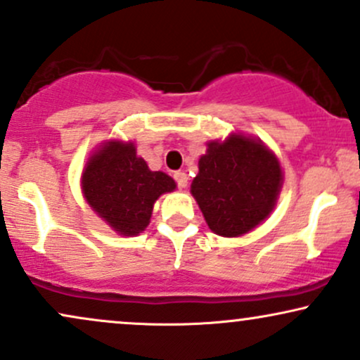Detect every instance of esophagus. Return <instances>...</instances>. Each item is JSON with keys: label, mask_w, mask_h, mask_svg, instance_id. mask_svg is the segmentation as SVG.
I'll list each match as a JSON object with an SVG mask.
<instances>
[{"label": "esophagus", "mask_w": 360, "mask_h": 360, "mask_svg": "<svg viewBox=\"0 0 360 360\" xmlns=\"http://www.w3.org/2000/svg\"><path fill=\"white\" fill-rule=\"evenodd\" d=\"M174 179H176V183H177V186H179V188H188V174H186L184 171H177V172H174Z\"/></svg>", "instance_id": "1"}]
</instances>
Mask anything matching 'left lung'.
<instances>
[{
	"mask_svg": "<svg viewBox=\"0 0 360 360\" xmlns=\"http://www.w3.org/2000/svg\"><path fill=\"white\" fill-rule=\"evenodd\" d=\"M198 167L191 194L216 235L243 236L274 211L283 172L262 141L241 134L211 141Z\"/></svg>",
	"mask_w": 360,
	"mask_h": 360,
	"instance_id": "obj_1",
	"label": "left lung"
}]
</instances>
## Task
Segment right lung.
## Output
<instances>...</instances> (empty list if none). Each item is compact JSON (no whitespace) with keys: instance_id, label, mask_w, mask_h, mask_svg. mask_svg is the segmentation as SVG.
Returning a JSON list of instances; mask_svg holds the SVG:
<instances>
[{"instance_id":"add662e5","label":"right lung","mask_w":360,"mask_h":360,"mask_svg":"<svg viewBox=\"0 0 360 360\" xmlns=\"http://www.w3.org/2000/svg\"><path fill=\"white\" fill-rule=\"evenodd\" d=\"M176 189L171 176L150 171L134 142L109 141L95 150L82 174V193L114 231L134 236L150 221L154 202Z\"/></svg>"}]
</instances>
